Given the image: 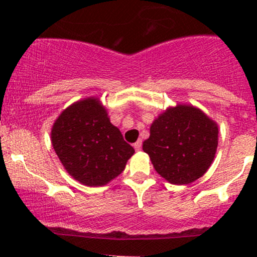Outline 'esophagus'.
I'll return each instance as SVG.
<instances>
[{"mask_svg":"<svg viewBox=\"0 0 257 257\" xmlns=\"http://www.w3.org/2000/svg\"><path fill=\"white\" fill-rule=\"evenodd\" d=\"M133 147H134V149H136V150H141L142 149V141L136 142Z\"/></svg>","mask_w":257,"mask_h":257,"instance_id":"34e87169","label":"esophagus"}]
</instances>
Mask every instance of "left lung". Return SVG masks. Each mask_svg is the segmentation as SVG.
Wrapping results in <instances>:
<instances>
[{
  "label": "left lung",
  "instance_id": "8db88e82",
  "mask_svg": "<svg viewBox=\"0 0 257 257\" xmlns=\"http://www.w3.org/2000/svg\"><path fill=\"white\" fill-rule=\"evenodd\" d=\"M217 124L193 105L168 108L150 126L143 150L154 169L172 184H189L203 177L217 148Z\"/></svg>",
  "mask_w": 257,
  "mask_h": 257
}]
</instances>
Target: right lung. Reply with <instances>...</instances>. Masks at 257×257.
I'll return each instance as SVG.
<instances>
[{
	"mask_svg": "<svg viewBox=\"0 0 257 257\" xmlns=\"http://www.w3.org/2000/svg\"><path fill=\"white\" fill-rule=\"evenodd\" d=\"M52 145L64 169L87 186H102L118 177L134 154L120 131L110 123L98 98L69 105L56 119Z\"/></svg>",
	"mask_w": 257,
	"mask_h": 257,
	"instance_id": "add662e5",
	"label": "right lung"
}]
</instances>
